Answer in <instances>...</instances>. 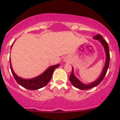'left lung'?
Wrapping results in <instances>:
<instances>
[{
  "label": "left lung",
  "instance_id": "8db88e82",
  "mask_svg": "<svg viewBox=\"0 0 120 120\" xmlns=\"http://www.w3.org/2000/svg\"><path fill=\"white\" fill-rule=\"evenodd\" d=\"M93 38L94 40H97L99 41L100 43H101V45H103L104 49H105V52L106 54V61L105 65H104L103 69L102 72H101V75H100L99 77L96 79V80H94V82H91V83H82L79 79H77L76 76L74 74V69L72 67V71L71 73L70 76V81L71 82V83H72L75 87L77 88L78 89H80L82 90H88V89L94 87L100 84V83L104 79V77L105 76L106 72L108 71V67H109V60H110V55H109V46H108V43H106V41L105 40H103V37L100 34L96 35V36L93 37Z\"/></svg>",
  "mask_w": 120,
  "mask_h": 120
}]
</instances>
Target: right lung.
<instances>
[{
  "label": "right lung",
  "mask_w": 120,
  "mask_h": 120,
  "mask_svg": "<svg viewBox=\"0 0 120 120\" xmlns=\"http://www.w3.org/2000/svg\"><path fill=\"white\" fill-rule=\"evenodd\" d=\"M13 44L11 45V47H12ZM9 62H10L11 70L12 75L14 77L17 82L20 85L24 87V88L29 90H38V89L45 86L49 83V82L50 80L53 73L55 68H56L59 66V64H56V65H52V66L47 68V70L44 71L42 74L37 76V77L32 78V79H23L22 77L18 76L13 71L10 58H9Z\"/></svg>",
  "instance_id": "1"
}]
</instances>
